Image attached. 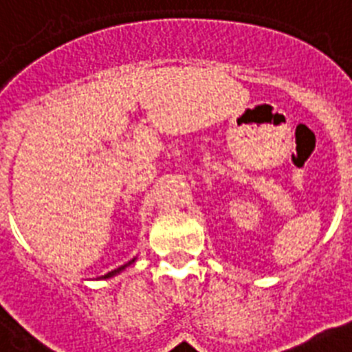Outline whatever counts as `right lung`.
<instances>
[{
    "label": "right lung",
    "mask_w": 352,
    "mask_h": 352,
    "mask_svg": "<svg viewBox=\"0 0 352 352\" xmlns=\"http://www.w3.org/2000/svg\"><path fill=\"white\" fill-rule=\"evenodd\" d=\"M133 262H135V258H131L130 262H128V264H124V265H121V267H117V270H113V271H110V273H107V275H102V276H99V278H110V276H116L117 273H121L122 270H126L128 265L130 264H133Z\"/></svg>",
    "instance_id": "right-lung-1"
}]
</instances>
